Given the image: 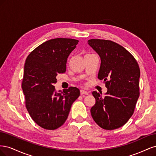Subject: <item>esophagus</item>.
I'll use <instances>...</instances> for the list:
<instances>
[{"label": "esophagus", "mask_w": 156, "mask_h": 156, "mask_svg": "<svg viewBox=\"0 0 156 156\" xmlns=\"http://www.w3.org/2000/svg\"><path fill=\"white\" fill-rule=\"evenodd\" d=\"M81 95H83V94H85V95H88V92H87L86 90H81Z\"/></svg>", "instance_id": "1"}]
</instances>
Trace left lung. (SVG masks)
<instances>
[{
  "label": "left lung",
  "instance_id": "1",
  "mask_svg": "<svg viewBox=\"0 0 156 156\" xmlns=\"http://www.w3.org/2000/svg\"><path fill=\"white\" fill-rule=\"evenodd\" d=\"M88 45L100 56L98 77L105 83L104 98L92 92L96 103L90 109L96 123L104 129L124 126L133 114L139 97L140 69L129 51L111 40L91 39Z\"/></svg>",
  "mask_w": 156,
  "mask_h": 156
}]
</instances>
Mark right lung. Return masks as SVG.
Here are the masks:
<instances>
[{"label":"right lung","instance_id":"right-lung-1","mask_svg":"<svg viewBox=\"0 0 156 156\" xmlns=\"http://www.w3.org/2000/svg\"><path fill=\"white\" fill-rule=\"evenodd\" d=\"M79 41L55 38L47 41L27 56L22 89L27 109L32 120L45 129H56L68 119L79 89L71 87L56 92L54 84L58 73L66 70L67 59Z\"/></svg>","mask_w":156,"mask_h":156}]
</instances>
